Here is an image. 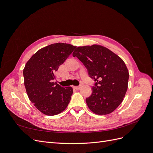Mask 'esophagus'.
I'll return each instance as SVG.
<instances>
[{"label": "esophagus", "mask_w": 153, "mask_h": 153, "mask_svg": "<svg viewBox=\"0 0 153 153\" xmlns=\"http://www.w3.org/2000/svg\"><path fill=\"white\" fill-rule=\"evenodd\" d=\"M80 87H81V85H79V86H74V87H73L74 89H76V90L80 89Z\"/></svg>", "instance_id": "1"}]
</instances>
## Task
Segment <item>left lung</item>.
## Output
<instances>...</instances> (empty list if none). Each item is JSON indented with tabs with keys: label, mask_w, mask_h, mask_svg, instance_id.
Returning a JSON list of instances; mask_svg holds the SVG:
<instances>
[{
	"label": "left lung",
	"mask_w": 153,
	"mask_h": 153,
	"mask_svg": "<svg viewBox=\"0 0 153 153\" xmlns=\"http://www.w3.org/2000/svg\"><path fill=\"white\" fill-rule=\"evenodd\" d=\"M73 56L84 64L96 82L92 94L86 98L88 107L98 115L112 112L122 103L128 89L129 72L123 59L98 45L77 47Z\"/></svg>",
	"instance_id": "1"
}]
</instances>
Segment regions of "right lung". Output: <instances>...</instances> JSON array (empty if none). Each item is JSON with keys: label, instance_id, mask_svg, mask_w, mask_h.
<instances>
[{"label": "right lung", "instance_id": "obj_1", "mask_svg": "<svg viewBox=\"0 0 153 153\" xmlns=\"http://www.w3.org/2000/svg\"><path fill=\"white\" fill-rule=\"evenodd\" d=\"M76 47L58 43L47 46L34 53L24 69V85L29 100L41 112L55 115L66 108L73 94L71 87H61L55 73Z\"/></svg>", "mask_w": 153, "mask_h": 153}]
</instances>
